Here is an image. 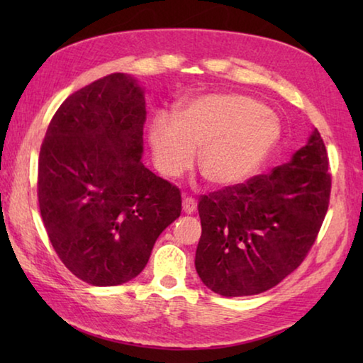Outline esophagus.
<instances>
[{
	"mask_svg": "<svg viewBox=\"0 0 363 363\" xmlns=\"http://www.w3.org/2000/svg\"><path fill=\"white\" fill-rule=\"evenodd\" d=\"M182 210L186 211L187 214H192L196 210V201H195L194 196L184 195V199H182Z\"/></svg>",
	"mask_w": 363,
	"mask_h": 363,
	"instance_id": "obj_1",
	"label": "esophagus"
}]
</instances>
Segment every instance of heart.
<instances>
[{
    "instance_id": "heart-1",
    "label": "heart",
    "mask_w": 363,
    "mask_h": 363,
    "mask_svg": "<svg viewBox=\"0 0 363 363\" xmlns=\"http://www.w3.org/2000/svg\"><path fill=\"white\" fill-rule=\"evenodd\" d=\"M150 145L160 173L177 177L192 167L199 150L201 176L216 187L248 179L279 139V125L259 101L240 94H206L181 110L177 118L158 115Z\"/></svg>"
}]
</instances>
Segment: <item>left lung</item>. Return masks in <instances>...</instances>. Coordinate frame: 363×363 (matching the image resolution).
<instances>
[{
	"label": "left lung",
	"instance_id": "1",
	"mask_svg": "<svg viewBox=\"0 0 363 363\" xmlns=\"http://www.w3.org/2000/svg\"><path fill=\"white\" fill-rule=\"evenodd\" d=\"M331 174L314 130L290 162L199 199L195 269L223 296L259 294L301 266L328 211Z\"/></svg>",
	"mask_w": 363,
	"mask_h": 363
}]
</instances>
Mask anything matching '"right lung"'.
<instances>
[{"label":"right lung","mask_w":363,"mask_h":363,"mask_svg":"<svg viewBox=\"0 0 363 363\" xmlns=\"http://www.w3.org/2000/svg\"><path fill=\"white\" fill-rule=\"evenodd\" d=\"M144 123L143 89L110 73L67 97L43 139V224L60 261L89 285L138 277L181 216V190L140 162Z\"/></svg>","instance_id":"obj_1"}]
</instances>
